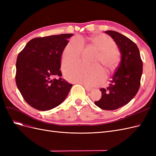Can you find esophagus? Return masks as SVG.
Instances as JSON below:
<instances>
[{"label":"esophagus","instance_id":"obj_1","mask_svg":"<svg viewBox=\"0 0 156 156\" xmlns=\"http://www.w3.org/2000/svg\"><path fill=\"white\" fill-rule=\"evenodd\" d=\"M84 88H85L86 90H87V91H88V92H90V91L92 90V88H89V87H87V86H84Z\"/></svg>","mask_w":156,"mask_h":156}]
</instances>
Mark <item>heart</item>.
Returning a JSON list of instances; mask_svg holds the SVG:
<instances>
[{
	"instance_id": "1",
	"label": "heart",
	"mask_w": 156,
	"mask_h": 156,
	"mask_svg": "<svg viewBox=\"0 0 156 156\" xmlns=\"http://www.w3.org/2000/svg\"><path fill=\"white\" fill-rule=\"evenodd\" d=\"M89 45L97 50L98 54L93 62L94 65L101 64L107 72L114 71L119 63L120 53L116 47L115 41L105 34L94 35L85 40ZM84 40H81V41ZM77 38H72L66 45L62 55L63 67L77 63L81 59L83 47ZM66 78L70 81L82 84L85 86H94L105 79V75L100 66L87 67L77 64L64 69Z\"/></svg>"
}]
</instances>
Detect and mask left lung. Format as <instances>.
I'll use <instances>...</instances> for the list:
<instances>
[{
    "mask_svg": "<svg viewBox=\"0 0 156 156\" xmlns=\"http://www.w3.org/2000/svg\"><path fill=\"white\" fill-rule=\"evenodd\" d=\"M119 46L121 62L116 69L107 88H100L101 98L94 101L103 110L112 111L127 104L137 93L143 73V61L138 47L120 33L107 30Z\"/></svg>",
    "mask_w": 156,
    "mask_h": 156,
    "instance_id": "1",
    "label": "left lung"
}]
</instances>
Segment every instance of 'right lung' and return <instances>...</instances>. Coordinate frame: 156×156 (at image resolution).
<instances>
[{"mask_svg": "<svg viewBox=\"0 0 156 156\" xmlns=\"http://www.w3.org/2000/svg\"><path fill=\"white\" fill-rule=\"evenodd\" d=\"M73 34L39 37L29 41L17 56L16 82L25 101L39 111L59 105L72 87L61 77V56ZM54 76L58 79L52 80Z\"/></svg>", "mask_w": 156, "mask_h": 156, "instance_id": "add662e5", "label": "right lung"}]
</instances>
